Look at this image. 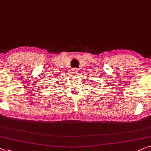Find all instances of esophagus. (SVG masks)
Instances as JSON below:
<instances>
[{
	"mask_svg": "<svg viewBox=\"0 0 151 151\" xmlns=\"http://www.w3.org/2000/svg\"><path fill=\"white\" fill-rule=\"evenodd\" d=\"M72 72H73V74H78V72H79V70L77 69H73V71Z\"/></svg>",
	"mask_w": 151,
	"mask_h": 151,
	"instance_id": "esophagus-1",
	"label": "esophagus"
}]
</instances>
